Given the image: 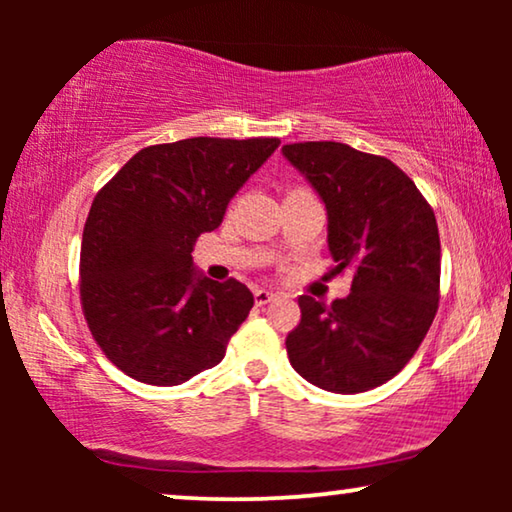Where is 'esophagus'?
I'll return each instance as SVG.
<instances>
[{"mask_svg": "<svg viewBox=\"0 0 512 512\" xmlns=\"http://www.w3.org/2000/svg\"><path fill=\"white\" fill-rule=\"evenodd\" d=\"M254 300H256V305H268L270 300H275V293L268 291V289H256Z\"/></svg>", "mask_w": 512, "mask_h": 512, "instance_id": "obj_1", "label": "esophagus"}]
</instances>
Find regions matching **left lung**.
<instances>
[{
  "label": "left lung",
  "mask_w": 512,
  "mask_h": 512,
  "mask_svg": "<svg viewBox=\"0 0 512 512\" xmlns=\"http://www.w3.org/2000/svg\"><path fill=\"white\" fill-rule=\"evenodd\" d=\"M282 156L314 188L328 216L338 275L352 293L326 307L300 296L286 338L293 370L333 394H361L401 373L438 310L440 237L429 202L382 156L340 142L286 144Z\"/></svg>",
  "instance_id": "1"
}]
</instances>
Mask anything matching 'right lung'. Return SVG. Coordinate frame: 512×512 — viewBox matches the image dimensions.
I'll return each instance as SVG.
<instances>
[{"label": "right lung", "instance_id": "right-lung-1", "mask_svg": "<svg viewBox=\"0 0 512 512\" xmlns=\"http://www.w3.org/2000/svg\"><path fill=\"white\" fill-rule=\"evenodd\" d=\"M279 139L193 137L146 146L95 195L81 242V303L107 359L174 387L226 356L251 307L247 286L202 275L193 244Z\"/></svg>", "mask_w": 512, "mask_h": 512}]
</instances>
